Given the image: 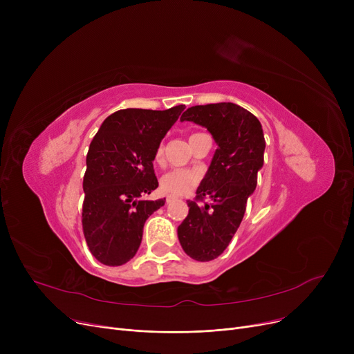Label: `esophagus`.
Listing matches in <instances>:
<instances>
[{
  "label": "esophagus",
  "mask_w": 354,
  "mask_h": 354,
  "mask_svg": "<svg viewBox=\"0 0 354 354\" xmlns=\"http://www.w3.org/2000/svg\"><path fill=\"white\" fill-rule=\"evenodd\" d=\"M175 201V196H166V203H171Z\"/></svg>",
  "instance_id": "obj_1"
}]
</instances>
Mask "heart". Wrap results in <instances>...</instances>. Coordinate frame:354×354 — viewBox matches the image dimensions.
I'll return each instance as SVG.
<instances>
[{
    "label": "heart",
    "instance_id": "obj_1",
    "mask_svg": "<svg viewBox=\"0 0 354 354\" xmlns=\"http://www.w3.org/2000/svg\"><path fill=\"white\" fill-rule=\"evenodd\" d=\"M155 162H163V146H159L155 152ZM201 176L189 169H171L160 178V189L167 195H187L199 182Z\"/></svg>",
    "mask_w": 354,
    "mask_h": 354
}]
</instances>
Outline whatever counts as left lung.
I'll use <instances>...</instances> for the list:
<instances>
[{
	"instance_id": "1",
	"label": "left lung",
	"mask_w": 354,
	"mask_h": 354,
	"mask_svg": "<svg viewBox=\"0 0 354 354\" xmlns=\"http://www.w3.org/2000/svg\"><path fill=\"white\" fill-rule=\"evenodd\" d=\"M180 120L207 127L218 146L195 201H188L189 214L178 227L183 251L196 261H211L230 245L255 191L264 165L263 126L235 103L192 106ZM207 196L209 204L203 202Z\"/></svg>"
}]
</instances>
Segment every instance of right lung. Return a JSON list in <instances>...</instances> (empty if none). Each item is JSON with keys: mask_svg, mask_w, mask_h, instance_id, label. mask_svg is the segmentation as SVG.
<instances>
[{"mask_svg": "<svg viewBox=\"0 0 354 354\" xmlns=\"http://www.w3.org/2000/svg\"><path fill=\"white\" fill-rule=\"evenodd\" d=\"M183 109L118 110L93 138L83 178L82 224L87 247L102 264L130 261L142 243L146 219L165 205V199L142 196L158 188L155 152Z\"/></svg>", "mask_w": 354, "mask_h": 354, "instance_id": "add662e5", "label": "right lung"}]
</instances>
